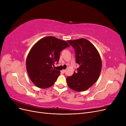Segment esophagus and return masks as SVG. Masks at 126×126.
I'll use <instances>...</instances> for the list:
<instances>
[{
    "label": "esophagus",
    "instance_id": "34e87169",
    "mask_svg": "<svg viewBox=\"0 0 126 126\" xmlns=\"http://www.w3.org/2000/svg\"><path fill=\"white\" fill-rule=\"evenodd\" d=\"M65 71H66V70H62V71H61V72H62V73H63V74H64V72H65Z\"/></svg>",
    "mask_w": 126,
    "mask_h": 126
}]
</instances>
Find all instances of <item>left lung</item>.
<instances>
[{"label": "left lung", "mask_w": 126, "mask_h": 126, "mask_svg": "<svg viewBox=\"0 0 126 126\" xmlns=\"http://www.w3.org/2000/svg\"><path fill=\"white\" fill-rule=\"evenodd\" d=\"M76 52V62L79 67L66 79L68 87L76 91H83L92 86L98 79L102 62L96 48L85 38L68 40Z\"/></svg>", "instance_id": "left-lung-1"}]
</instances>
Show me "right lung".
Returning a JSON list of instances; mask_svg holds the SVG:
<instances>
[{
	"label": "right lung",
	"mask_w": 126,
	"mask_h": 126,
	"mask_svg": "<svg viewBox=\"0 0 126 126\" xmlns=\"http://www.w3.org/2000/svg\"><path fill=\"white\" fill-rule=\"evenodd\" d=\"M69 46L53 36L44 37L33 46L27 57L26 68L34 85L44 89L54 84L60 72L53 66L59 62L61 51Z\"/></svg>",
	"instance_id": "right-lung-1"
}]
</instances>
